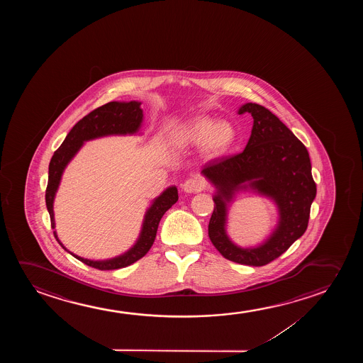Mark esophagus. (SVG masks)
<instances>
[{"label":"esophagus","instance_id":"34e87169","mask_svg":"<svg viewBox=\"0 0 363 363\" xmlns=\"http://www.w3.org/2000/svg\"><path fill=\"white\" fill-rule=\"evenodd\" d=\"M182 189L189 194H194V192H201L204 189L203 179H199V177H191L184 181V184H182Z\"/></svg>","mask_w":363,"mask_h":363}]
</instances>
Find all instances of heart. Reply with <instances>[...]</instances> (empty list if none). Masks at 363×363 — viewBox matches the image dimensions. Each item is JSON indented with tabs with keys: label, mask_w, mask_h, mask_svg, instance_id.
<instances>
[{
	"label": "heart",
	"mask_w": 363,
	"mask_h": 363,
	"mask_svg": "<svg viewBox=\"0 0 363 363\" xmlns=\"http://www.w3.org/2000/svg\"><path fill=\"white\" fill-rule=\"evenodd\" d=\"M184 140L194 145H203L211 154H223L235 141L233 125L212 118H201L184 130Z\"/></svg>",
	"instance_id": "heart-1"
}]
</instances>
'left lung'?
<instances>
[{
    "label": "left lung",
    "mask_w": 363,
    "mask_h": 363,
    "mask_svg": "<svg viewBox=\"0 0 363 363\" xmlns=\"http://www.w3.org/2000/svg\"><path fill=\"white\" fill-rule=\"evenodd\" d=\"M244 113L252 114L254 125L243 152L213 160L202 169V174L218 189L213 199L208 235L224 258L234 263L263 267L285 253L305 233L316 196V184L305 145L277 115L255 103L243 105L239 114ZM244 183L273 196L281 209L279 229L258 249H239L223 232V199H230L233 191Z\"/></svg>",
    "instance_id": "1"
}]
</instances>
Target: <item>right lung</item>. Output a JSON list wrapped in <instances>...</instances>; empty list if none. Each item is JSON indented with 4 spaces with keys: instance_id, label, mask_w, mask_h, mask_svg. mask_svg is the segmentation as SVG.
Returning a JSON list of instances; mask_svg holds the SVG:
<instances>
[{
    "instance_id": "add662e5",
    "label": "right lung",
    "mask_w": 363,
    "mask_h": 363,
    "mask_svg": "<svg viewBox=\"0 0 363 363\" xmlns=\"http://www.w3.org/2000/svg\"><path fill=\"white\" fill-rule=\"evenodd\" d=\"M141 120H143V110L140 109V103L138 101H130V103L111 101L90 111L89 114L85 115L83 119L79 120L73 126V129L70 130L69 134L67 135L65 141L58 149L55 150V155L50 159L48 184L45 189V204L50 212L52 229H55L53 199H55V191L60 184V176L70 159L77 154V151L83 145V141L104 136V135L133 134L139 129ZM177 201H179V194L176 187H169L160 196L159 199H156L154 204L150 207L146 213L144 227L138 243L135 244L134 248L121 257L111 259V260H105V262H93V260L77 257L74 254H70L82 263L99 270H114V269L129 267L149 252L156 238L160 220L166 213V211L171 208ZM53 234L55 239L58 240V243L63 247L55 232H53Z\"/></svg>"
}]
</instances>
